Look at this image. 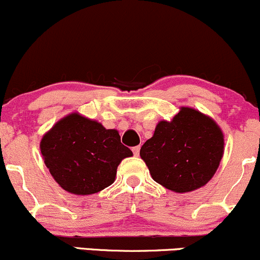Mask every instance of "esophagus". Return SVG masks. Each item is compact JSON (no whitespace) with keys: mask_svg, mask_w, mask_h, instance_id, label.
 <instances>
[{"mask_svg":"<svg viewBox=\"0 0 260 260\" xmlns=\"http://www.w3.org/2000/svg\"><path fill=\"white\" fill-rule=\"evenodd\" d=\"M133 154L136 155V156H139V151H140V147H134L133 149Z\"/></svg>","mask_w":260,"mask_h":260,"instance_id":"obj_1","label":"esophagus"}]
</instances>
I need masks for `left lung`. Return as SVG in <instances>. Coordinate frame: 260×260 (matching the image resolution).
<instances>
[{
    "instance_id": "left-lung-1",
    "label": "left lung",
    "mask_w": 260,
    "mask_h": 260,
    "mask_svg": "<svg viewBox=\"0 0 260 260\" xmlns=\"http://www.w3.org/2000/svg\"><path fill=\"white\" fill-rule=\"evenodd\" d=\"M223 155V134L216 122L192 107H181L171 121H160L140 148L155 182L176 193L208 183Z\"/></svg>"
}]
</instances>
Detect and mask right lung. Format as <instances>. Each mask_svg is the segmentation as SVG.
<instances>
[{
    "label": "right lung",
    "mask_w": 260,
    "mask_h": 260,
    "mask_svg": "<svg viewBox=\"0 0 260 260\" xmlns=\"http://www.w3.org/2000/svg\"><path fill=\"white\" fill-rule=\"evenodd\" d=\"M40 150L53 180L77 196L94 194L112 184L121 161L133 155L117 131L77 112L44 134Z\"/></svg>",
    "instance_id": "add662e5"
}]
</instances>
